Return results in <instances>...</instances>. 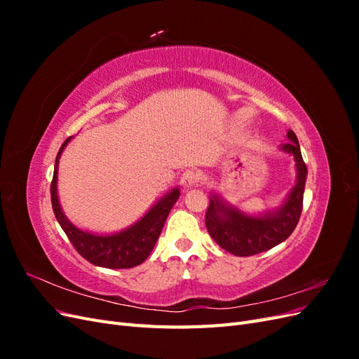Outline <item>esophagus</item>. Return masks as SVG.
I'll list each match as a JSON object with an SVG mask.
<instances>
[{"mask_svg":"<svg viewBox=\"0 0 359 359\" xmlns=\"http://www.w3.org/2000/svg\"><path fill=\"white\" fill-rule=\"evenodd\" d=\"M201 180H202V177L198 170H186L181 177V186L184 189H191L194 186H198Z\"/></svg>","mask_w":359,"mask_h":359,"instance_id":"34e87169","label":"esophagus"}]
</instances>
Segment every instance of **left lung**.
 I'll list each match as a JSON object with an SVG mask.
<instances>
[{
	"label": "left lung",
	"instance_id": "obj_1",
	"mask_svg": "<svg viewBox=\"0 0 359 359\" xmlns=\"http://www.w3.org/2000/svg\"><path fill=\"white\" fill-rule=\"evenodd\" d=\"M289 142L280 147L293 156L297 168V182L278 208L262 214H247L226 202L220 194L212 193L205 214V224L212 240L226 252L235 256H253L278 245L295 229L302 211L304 187L307 166L302 160L297 135L289 130Z\"/></svg>",
	"mask_w": 359,
	"mask_h": 359
}]
</instances>
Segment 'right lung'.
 Instances as JSON below:
<instances>
[{"mask_svg":"<svg viewBox=\"0 0 359 359\" xmlns=\"http://www.w3.org/2000/svg\"><path fill=\"white\" fill-rule=\"evenodd\" d=\"M72 140V136L66 139L58 151L55 158V169H53V178L50 184V201L53 214H55L62 231L66 232L67 238L73 247L78 250V253L91 262L95 266L103 268H133L144 262V260L153 252V248L161 233L163 226L168 219V215L172 210V206L180 198V189L175 187L169 190L151 206L148 212L139 219L127 229L116 232L99 235L93 232H86L76 227L67 217L62 212L58 191H57V181H58V163L62 154L64 148Z\"/></svg>","mask_w":359,"mask_h":359,"instance_id":"add662e5","label":"right lung"}]
</instances>
